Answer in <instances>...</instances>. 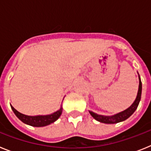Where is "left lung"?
Masks as SVG:
<instances>
[{
	"label": "left lung",
	"instance_id": "left-lung-1",
	"mask_svg": "<svg viewBox=\"0 0 151 151\" xmlns=\"http://www.w3.org/2000/svg\"><path fill=\"white\" fill-rule=\"evenodd\" d=\"M138 78H139V86H138V94H137V97H136L135 101H134L132 104L131 105L129 108H127L126 110L124 111L120 112V113H116L115 115L113 116H103L97 114V113H94V112L90 111L89 113L91 115V116L96 119L97 121L102 123H106V124H114V123H118V122H122V121L127 119L129 117L132 115L134 112L135 111L137 107H138L139 102L141 101V91H142V83H141V78L140 76L138 75Z\"/></svg>",
	"mask_w": 151,
	"mask_h": 151
}]
</instances>
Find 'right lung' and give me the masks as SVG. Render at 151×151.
<instances>
[{
  "label": "right lung",
  "instance_id": "obj_1",
  "mask_svg": "<svg viewBox=\"0 0 151 151\" xmlns=\"http://www.w3.org/2000/svg\"><path fill=\"white\" fill-rule=\"evenodd\" d=\"M10 106H11V109L13 110V113H15V115L17 116L19 119H20L25 124L32 125V126H34V127H43V126H46V125L53 123V122H54L59 119V117L62 114L63 111V108L61 106L59 110H57L55 113L50 114V115L32 116L24 115L22 113L17 111L13 106L10 105Z\"/></svg>",
  "mask_w": 151,
  "mask_h": 151
}]
</instances>
